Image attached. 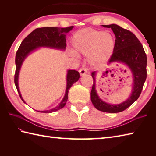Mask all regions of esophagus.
<instances>
[{
	"mask_svg": "<svg viewBox=\"0 0 156 156\" xmlns=\"http://www.w3.org/2000/svg\"><path fill=\"white\" fill-rule=\"evenodd\" d=\"M87 72H88V69L86 67H84V66H82V67L80 68V69H79V73H80V74L81 76L84 75L85 74H87Z\"/></svg>",
	"mask_w": 156,
	"mask_h": 156,
	"instance_id": "1",
	"label": "esophagus"
}]
</instances>
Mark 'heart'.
Here are the masks:
<instances>
[{
	"mask_svg": "<svg viewBox=\"0 0 156 156\" xmlns=\"http://www.w3.org/2000/svg\"><path fill=\"white\" fill-rule=\"evenodd\" d=\"M72 43L74 51L88 55L89 60L93 64L107 60L113 52L115 45L110 34L90 27L76 32L73 35Z\"/></svg>",
	"mask_w": 156,
	"mask_h": 156,
	"instance_id": "b5f03b06",
	"label": "heart"
}]
</instances>
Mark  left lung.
Segmentation results:
<instances>
[{
    "instance_id": "8db88e82",
    "label": "left lung",
    "mask_w": 156,
    "mask_h": 156,
    "mask_svg": "<svg viewBox=\"0 0 156 156\" xmlns=\"http://www.w3.org/2000/svg\"><path fill=\"white\" fill-rule=\"evenodd\" d=\"M102 26L111 28L116 37L115 49L109 59V62L125 63L131 68L133 74V88L132 94L125 102L115 105L106 103L98 97L95 89V72L92 73L93 85L90 92V98L92 104L99 111L116 113L125 111L140 97L147 78V55L140 40L130 31L115 24L102 25Z\"/></svg>"
}]
</instances>
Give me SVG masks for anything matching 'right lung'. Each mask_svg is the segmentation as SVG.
Instances as JSON below:
<instances>
[{
    "label": "right lung",
    "instance_id": "1",
    "mask_svg": "<svg viewBox=\"0 0 156 156\" xmlns=\"http://www.w3.org/2000/svg\"><path fill=\"white\" fill-rule=\"evenodd\" d=\"M73 27H74L73 26H70V27L66 28L50 27L37 28L35 29L34 31H33L30 34H29L21 42L16 54V69L14 81L16 90L19 92V97L24 102L25 101L23 99L21 93H20L18 85L19 73L23 60L27 57V55L29 53L39 47H49L59 49H65L66 48V34L70 31ZM79 78H80V74L78 71L73 70V69L68 70L67 74V87H66V94L60 104L58 107L52 108L51 110L38 112L49 113V112L57 111L64 107L68 98V94L69 89L70 88L74 82L78 80Z\"/></svg>",
    "mask_w": 156,
    "mask_h": 156
}]
</instances>
